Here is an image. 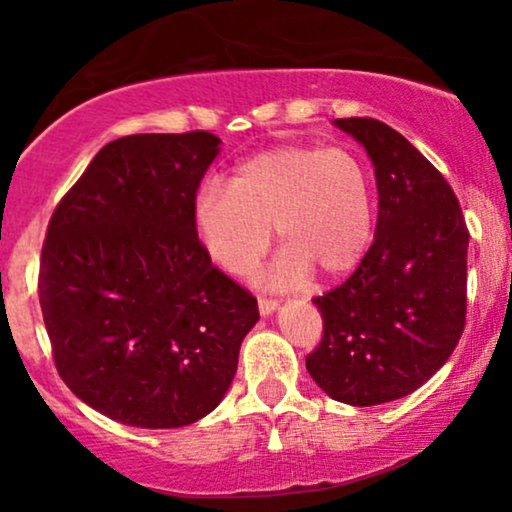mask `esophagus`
<instances>
[{"label":"esophagus","instance_id":"34e87169","mask_svg":"<svg viewBox=\"0 0 512 512\" xmlns=\"http://www.w3.org/2000/svg\"><path fill=\"white\" fill-rule=\"evenodd\" d=\"M279 307L277 300L272 298H258V312L263 314V317H268V314H272Z\"/></svg>","mask_w":512,"mask_h":512}]
</instances>
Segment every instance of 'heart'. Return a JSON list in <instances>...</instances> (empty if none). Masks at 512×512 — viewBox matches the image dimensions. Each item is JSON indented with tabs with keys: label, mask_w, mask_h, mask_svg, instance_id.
<instances>
[{
	"label": "heart",
	"mask_w": 512,
	"mask_h": 512,
	"mask_svg": "<svg viewBox=\"0 0 512 512\" xmlns=\"http://www.w3.org/2000/svg\"><path fill=\"white\" fill-rule=\"evenodd\" d=\"M373 186L363 160L342 146L289 144L256 153L230 186L195 195L193 223L209 258L249 275L268 249L272 226L284 244L270 282L298 286L312 268L338 277L359 265L373 237Z\"/></svg>",
	"instance_id": "heart-1"
}]
</instances>
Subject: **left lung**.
Segmentation results:
<instances>
[{"mask_svg": "<svg viewBox=\"0 0 512 512\" xmlns=\"http://www.w3.org/2000/svg\"><path fill=\"white\" fill-rule=\"evenodd\" d=\"M373 160L375 240L352 277L312 300L324 338L307 373L333 401L380 405L445 366L466 324L468 228L443 174L375 118H335Z\"/></svg>", "mask_w": 512, "mask_h": 512, "instance_id": "8db88e82", "label": "left lung"}]
</instances>
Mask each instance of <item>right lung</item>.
<instances>
[{
  "label": "right lung",
  "instance_id": "obj_1",
  "mask_svg": "<svg viewBox=\"0 0 512 512\" xmlns=\"http://www.w3.org/2000/svg\"><path fill=\"white\" fill-rule=\"evenodd\" d=\"M221 139L130 135L102 146L48 223L39 303L55 368L109 419L177 429L233 382L256 298L212 265L195 193Z\"/></svg>",
  "mask_w": 512,
  "mask_h": 512
}]
</instances>
